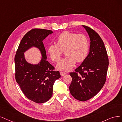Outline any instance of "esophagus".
<instances>
[{"label": "esophagus", "instance_id": "34e87169", "mask_svg": "<svg viewBox=\"0 0 122 122\" xmlns=\"http://www.w3.org/2000/svg\"><path fill=\"white\" fill-rule=\"evenodd\" d=\"M66 74V72H63V71H60V74H61V76H64Z\"/></svg>", "mask_w": 122, "mask_h": 122}]
</instances>
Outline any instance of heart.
I'll return each mask as SVG.
<instances>
[{"label":"heart","mask_w":122,"mask_h":122,"mask_svg":"<svg viewBox=\"0 0 122 122\" xmlns=\"http://www.w3.org/2000/svg\"><path fill=\"white\" fill-rule=\"evenodd\" d=\"M87 38L82 34L64 31L57 38V44H52L48 46V52L51 59L58 62L65 50L66 57L59 62V69L68 71L71 69L76 61L81 62L86 58L88 52Z\"/></svg>","instance_id":"obj_1"}]
</instances>
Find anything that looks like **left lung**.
Returning a JSON list of instances; mask_svg holds the SVG:
<instances>
[{
	"instance_id": "1",
	"label": "left lung",
	"mask_w": 122,
	"mask_h": 122,
	"mask_svg": "<svg viewBox=\"0 0 122 122\" xmlns=\"http://www.w3.org/2000/svg\"><path fill=\"white\" fill-rule=\"evenodd\" d=\"M90 39V52L81 65L70 72V94L76 99L87 101L102 88L107 78L108 58L103 41L95 31L82 25Z\"/></svg>"
}]
</instances>
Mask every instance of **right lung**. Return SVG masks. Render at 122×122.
<instances>
[{
    "instance_id": "add662e5",
    "label": "right lung",
    "mask_w": 122,
    "mask_h": 122,
    "mask_svg": "<svg viewBox=\"0 0 122 122\" xmlns=\"http://www.w3.org/2000/svg\"><path fill=\"white\" fill-rule=\"evenodd\" d=\"M53 32L35 28L28 31L22 39L15 57V78L26 97L37 103L48 101L53 95V85L61 77L60 72L46 60V51L42 41ZM32 47L38 48L42 58L37 65L29 64L24 52Z\"/></svg>"
}]
</instances>
